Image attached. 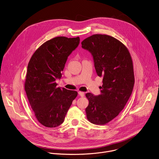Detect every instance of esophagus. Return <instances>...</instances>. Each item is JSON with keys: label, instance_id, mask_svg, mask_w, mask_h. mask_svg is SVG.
<instances>
[{"label": "esophagus", "instance_id": "34e87169", "mask_svg": "<svg viewBox=\"0 0 159 159\" xmlns=\"http://www.w3.org/2000/svg\"><path fill=\"white\" fill-rule=\"evenodd\" d=\"M78 93H79V95L80 96V97H84V92H80V91H79L78 92Z\"/></svg>", "mask_w": 159, "mask_h": 159}]
</instances>
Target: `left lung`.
<instances>
[{
    "label": "left lung",
    "instance_id": "left-lung-1",
    "mask_svg": "<svg viewBox=\"0 0 159 159\" xmlns=\"http://www.w3.org/2000/svg\"><path fill=\"white\" fill-rule=\"evenodd\" d=\"M81 43L91 53L97 74L103 77L101 93L85 94L89 101L87 118L92 124L104 125L119 114L132 94L135 82L132 57L127 48L110 35L95 34Z\"/></svg>",
    "mask_w": 159,
    "mask_h": 159
}]
</instances>
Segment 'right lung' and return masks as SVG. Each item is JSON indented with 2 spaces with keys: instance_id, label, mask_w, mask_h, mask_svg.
I'll return each mask as SVG.
<instances>
[{
  "instance_id": "add662e5",
  "label": "right lung",
  "mask_w": 159,
  "mask_h": 159,
  "mask_svg": "<svg viewBox=\"0 0 159 159\" xmlns=\"http://www.w3.org/2000/svg\"><path fill=\"white\" fill-rule=\"evenodd\" d=\"M80 38L57 37L43 43L32 55L28 66L25 90L37 120L47 127L62 124L77 92L57 87L68 57Z\"/></svg>"
}]
</instances>
